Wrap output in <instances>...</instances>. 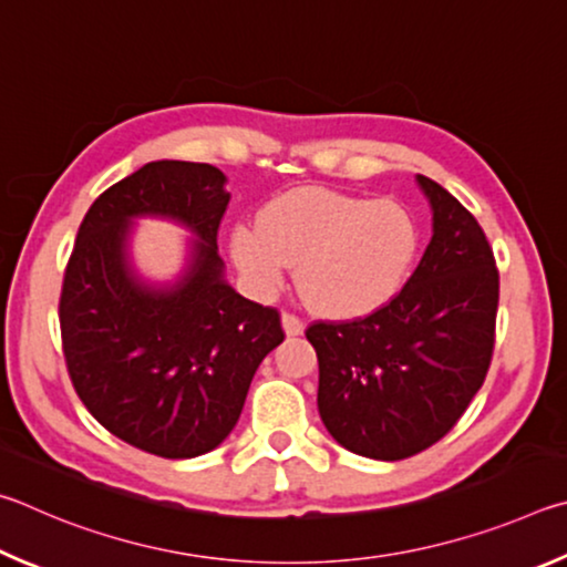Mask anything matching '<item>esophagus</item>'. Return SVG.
I'll list each match as a JSON object with an SVG mask.
<instances>
[{
    "label": "esophagus",
    "instance_id": "obj_1",
    "mask_svg": "<svg viewBox=\"0 0 567 567\" xmlns=\"http://www.w3.org/2000/svg\"><path fill=\"white\" fill-rule=\"evenodd\" d=\"M281 326H284L286 336H301L303 333V321L299 319V316H293V313H284L281 316Z\"/></svg>",
    "mask_w": 567,
    "mask_h": 567
}]
</instances>
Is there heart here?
Masks as SVG:
<instances>
[{
    "label": "heart",
    "mask_w": 567,
    "mask_h": 567,
    "mask_svg": "<svg viewBox=\"0 0 567 567\" xmlns=\"http://www.w3.org/2000/svg\"><path fill=\"white\" fill-rule=\"evenodd\" d=\"M421 248L423 226L409 204L326 186L278 194L258 224L228 234V256L248 289L271 296L299 266L306 303L331 319H361L399 299Z\"/></svg>",
    "instance_id": "heart-1"
}]
</instances>
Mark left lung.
Returning <instances> with one entry per match:
<instances>
[{
    "instance_id": "left-lung-1",
    "label": "left lung",
    "mask_w": 567,
    "mask_h": 567,
    "mask_svg": "<svg viewBox=\"0 0 567 567\" xmlns=\"http://www.w3.org/2000/svg\"><path fill=\"white\" fill-rule=\"evenodd\" d=\"M433 236L411 281L385 309L316 321L319 413L346 451L403 461L441 441L488 373L498 268L481 224L429 176H415Z\"/></svg>"
}]
</instances>
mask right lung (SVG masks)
Here are the masks:
<instances>
[{
	"mask_svg": "<svg viewBox=\"0 0 567 567\" xmlns=\"http://www.w3.org/2000/svg\"><path fill=\"white\" fill-rule=\"evenodd\" d=\"M212 164L152 162L96 198L69 256L59 326L74 391L124 443L162 458L214 451L241 415L248 385L284 341L281 316L226 284L216 234L231 194ZM193 234L172 282L137 274L136 217Z\"/></svg>",
	"mask_w": 567,
	"mask_h": 567,
	"instance_id": "add662e5",
	"label": "right lung"
}]
</instances>
